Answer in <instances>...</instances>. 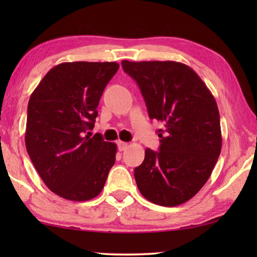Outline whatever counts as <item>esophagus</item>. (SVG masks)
I'll return each mask as SVG.
<instances>
[{"label": "esophagus", "mask_w": 257, "mask_h": 257, "mask_svg": "<svg viewBox=\"0 0 257 257\" xmlns=\"http://www.w3.org/2000/svg\"><path fill=\"white\" fill-rule=\"evenodd\" d=\"M117 145H118V150L119 151H124V150H126L128 147V144L125 143V142H121V140H118Z\"/></svg>", "instance_id": "esophagus-1"}]
</instances>
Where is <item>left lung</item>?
Masks as SVG:
<instances>
[{
	"instance_id": "obj_1",
	"label": "left lung",
	"mask_w": 257,
	"mask_h": 257,
	"mask_svg": "<svg viewBox=\"0 0 257 257\" xmlns=\"http://www.w3.org/2000/svg\"><path fill=\"white\" fill-rule=\"evenodd\" d=\"M138 84L158 131L159 152L146 149L135 168L140 193L149 201L174 207L192 199L208 180L222 146L215 98L194 70L173 61L121 62Z\"/></svg>"
}]
</instances>
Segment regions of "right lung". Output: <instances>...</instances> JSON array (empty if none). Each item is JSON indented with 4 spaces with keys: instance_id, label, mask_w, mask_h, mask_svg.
<instances>
[{
    "instance_id": "add662e5",
    "label": "right lung",
    "mask_w": 257,
    "mask_h": 257,
    "mask_svg": "<svg viewBox=\"0 0 257 257\" xmlns=\"http://www.w3.org/2000/svg\"><path fill=\"white\" fill-rule=\"evenodd\" d=\"M115 62H69L43 77L28 104L26 147L48 188L71 201L99 194L114 165L117 145L90 137Z\"/></svg>"
}]
</instances>
